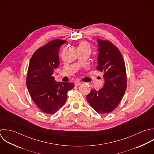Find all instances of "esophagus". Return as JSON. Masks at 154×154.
<instances>
[{
    "label": "esophagus",
    "instance_id": "esophagus-1",
    "mask_svg": "<svg viewBox=\"0 0 154 154\" xmlns=\"http://www.w3.org/2000/svg\"><path fill=\"white\" fill-rule=\"evenodd\" d=\"M81 83H82V82H81L80 81H76V82L74 83V84H75V86H79V85H80Z\"/></svg>",
    "mask_w": 154,
    "mask_h": 154
}]
</instances>
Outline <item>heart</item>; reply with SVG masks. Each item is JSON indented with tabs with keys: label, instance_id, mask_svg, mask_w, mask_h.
Listing matches in <instances>:
<instances>
[{
	"label": "heart",
	"instance_id": "b5f03b06",
	"mask_svg": "<svg viewBox=\"0 0 154 154\" xmlns=\"http://www.w3.org/2000/svg\"><path fill=\"white\" fill-rule=\"evenodd\" d=\"M77 48H78V50L79 49H88L89 50H91L89 45L86 42H85V41L80 42V44L78 45Z\"/></svg>",
	"mask_w": 154,
	"mask_h": 154
}]
</instances>
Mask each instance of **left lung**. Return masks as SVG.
<instances>
[{
    "label": "left lung",
    "instance_id": "obj_1",
    "mask_svg": "<svg viewBox=\"0 0 154 154\" xmlns=\"http://www.w3.org/2000/svg\"><path fill=\"white\" fill-rule=\"evenodd\" d=\"M99 54L97 69L103 71L105 83L101 89L91 90L86 98L97 112L106 114L118 106L127 89L125 65L119 49L110 41L98 39Z\"/></svg>",
    "mask_w": 154,
    "mask_h": 154
}]
</instances>
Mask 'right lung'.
<instances>
[{"mask_svg":"<svg viewBox=\"0 0 154 154\" xmlns=\"http://www.w3.org/2000/svg\"><path fill=\"white\" fill-rule=\"evenodd\" d=\"M66 42L55 39L39 48L30 59L26 86L35 104L44 113H56L65 103L67 92L74 87L72 83H61L52 75L59 65V48Z\"/></svg>","mask_w":154,"mask_h":154,"instance_id":"1","label":"right lung"}]
</instances>
